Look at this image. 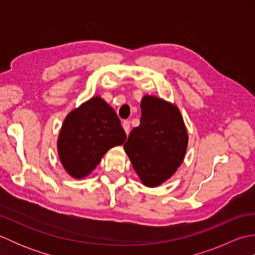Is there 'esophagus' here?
<instances>
[{
    "label": "esophagus",
    "instance_id": "1",
    "mask_svg": "<svg viewBox=\"0 0 255 255\" xmlns=\"http://www.w3.org/2000/svg\"><path fill=\"white\" fill-rule=\"evenodd\" d=\"M122 125H123V128H124L125 132H126V134H128L129 130H130V123L127 122V121H124Z\"/></svg>",
    "mask_w": 255,
    "mask_h": 255
}]
</instances>
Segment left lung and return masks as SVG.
Wrapping results in <instances>:
<instances>
[{
	"label": "left lung",
	"instance_id": "obj_1",
	"mask_svg": "<svg viewBox=\"0 0 255 255\" xmlns=\"http://www.w3.org/2000/svg\"><path fill=\"white\" fill-rule=\"evenodd\" d=\"M140 108V125L132 129L124 149L143 185L156 187L182 164L188 133L180 110L171 102L144 95Z\"/></svg>",
	"mask_w": 255,
	"mask_h": 255
}]
</instances>
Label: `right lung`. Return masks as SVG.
I'll return each mask as SVG.
<instances>
[{"mask_svg": "<svg viewBox=\"0 0 255 255\" xmlns=\"http://www.w3.org/2000/svg\"><path fill=\"white\" fill-rule=\"evenodd\" d=\"M115 111L95 95L70 112L57 140L58 156L70 176L91 174L108 150L126 140Z\"/></svg>", "mask_w": 255, "mask_h": 255, "instance_id": "1", "label": "right lung"}]
</instances>
